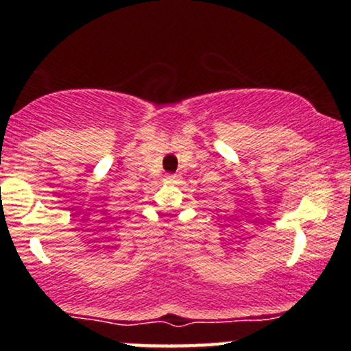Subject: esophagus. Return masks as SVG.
Wrapping results in <instances>:
<instances>
[{"instance_id":"obj_1","label":"esophagus","mask_w":351,"mask_h":351,"mask_svg":"<svg viewBox=\"0 0 351 351\" xmlns=\"http://www.w3.org/2000/svg\"><path fill=\"white\" fill-rule=\"evenodd\" d=\"M165 180H167L168 183H178L181 178H180V175H167V178Z\"/></svg>"}]
</instances>
